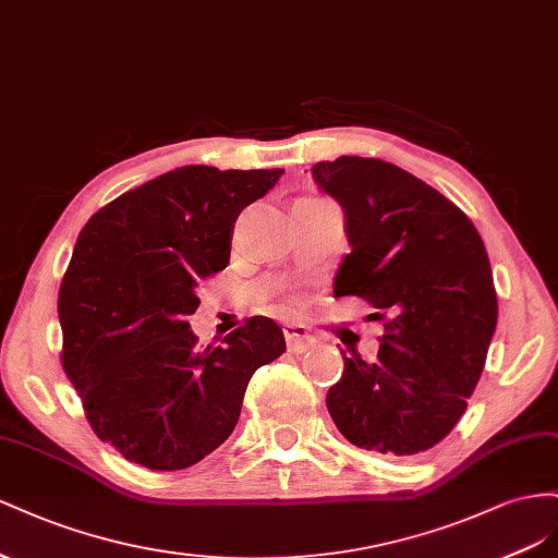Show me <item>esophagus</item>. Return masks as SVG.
Wrapping results in <instances>:
<instances>
[{"label": "esophagus", "mask_w": 558, "mask_h": 558, "mask_svg": "<svg viewBox=\"0 0 558 558\" xmlns=\"http://www.w3.org/2000/svg\"><path fill=\"white\" fill-rule=\"evenodd\" d=\"M284 333V341H288V348L292 353H304L311 345H315V337L308 331L306 325H299V323H288L282 327Z\"/></svg>", "instance_id": "1"}]
</instances>
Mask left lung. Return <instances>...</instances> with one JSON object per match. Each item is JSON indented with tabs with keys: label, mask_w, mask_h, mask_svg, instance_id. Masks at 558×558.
Segmentation results:
<instances>
[{
	"label": "left lung",
	"mask_w": 558,
	"mask_h": 558,
	"mask_svg": "<svg viewBox=\"0 0 558 558\" xmlns=\"http://www.w3.org/2000/svg\"><path fill=\"white\" fill-rule=\"evenodd\" d=\"M311 172L341 203L353 247L333 296H360L386 320L374 362L343 355L329 416L360 449H433L465 413L498 323L482 235L437 189L380 158L339 156Z\"/></svg>",
	"instance_id": "left-lung-1"
}]
</instances>
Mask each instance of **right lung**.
<instances>
[{
	"label": "right lung",
	"instance_id": "obj_1",
	"mask_svg": "<svg viewBox=\"0 0 558 558\" xmlns=\"http://www.w3.org/2000/svg\"><path fill=\"white\" fill-rule=\"evenodd\" d=\"M282 172L174 168L78 233L58 294L62 367L95 435L131 463L196 465L233 433L252 374L284 353L264 315L217 348H198L186 323L198 282L229 264L238 215Z\"/></svg>",
	"mask_w": 558,
	"mask_h": 558
}]
</instances>
